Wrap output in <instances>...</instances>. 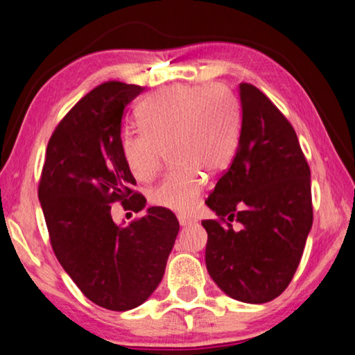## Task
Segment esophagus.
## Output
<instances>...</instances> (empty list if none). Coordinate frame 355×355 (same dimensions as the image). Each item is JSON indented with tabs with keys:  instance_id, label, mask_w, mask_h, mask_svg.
Segmentation results:
<instances>
[{
	"instance_id": "1",
	"label": "esophagus",
	"mask_w": 355,
	"mask_h": 355,
	"mask_svg": "<svg viewBox=\"0 0 355 355\" xmlns=\"http://www.w3.org/2000/svg\"><path fill=\"white\" fill-rule=\"evenodd\" d=\"M178 222H180V225H182V227H186V225L196 224V219L189 218V216H186V214H178Z\"/></svg>"
}]
</instances>
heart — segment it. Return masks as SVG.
Masks as SVG:
<instances>
[{"label": "heart", "mask_w": 355, "mask_h": 355, "mask_svg": "<svg viewBox=\"0 0 355 355\" xmlns=\"http://www.w3.org/2000/svg\"><path fill=\"white\" fill-rule=\"evenodd\" d=\"M142 130L125 131L120 150L135 178L148 182L169 147L175 167L152 191L156 205L194 211L203 188L200 171L216 173L232 163L241 136L235 98L214 84L172 86L150 95L137 111Z\"/></svg>", "instance_id": "b5f03b06"}]
</instances>
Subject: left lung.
Masks as SVG:
<instances>
[{"label": "left lung", "instance_id": "left-lung-1", "mask_svg": "<svg viewBox=\"0 0 355 355\" xmlns=\"http://www.w3.org/2000/svg\"><path fill=\"white\" fill-rule=\"evenodd\" d=\"M239 98L238 150L205 200L218 214L202 220L205 263L228 296L264 304L286 290L302 258L313 224L310 167L293 125L260 89L241 83Z\"/></svg>", "mask_w": 355, "mask_h": 355}]
</instances>
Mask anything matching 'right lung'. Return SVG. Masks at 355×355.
Returning a JSON list of instances; mask_svg holds the SVG:
<instances>
[{
    "mask_svg": "<svg viewBox=\"0 0 355 355\" xmlns=\"http://www.w3.org/2000/svg\"><path fill=\"white\" fill-rule=\"evenodd\" d=\"M142 91L107 81L84 95L53 131L39 182L59 263L84 296L114 311L137 307L156 290L180 228L163 207H150L128 227L111 216L117 202L135 213L146 207L120 150L125 110Z\"/></svg>",
    "mask_w": 355,
    "mask_h": 355,
    "instance_id": "obj_1",
    "label": "right lung"
}]
</instances>
